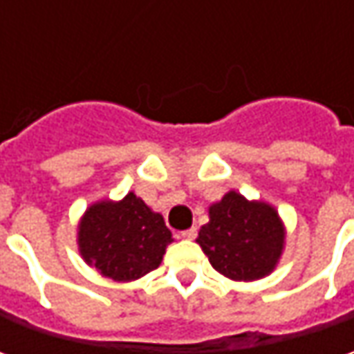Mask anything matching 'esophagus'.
Returning a JSON list of instances; mask_svg holds the SVG:
<instances>
[{
  "label": "esophagus",
  "instance_id": "esophagus-1",
  "mask_svg": "<svg viewBox=\"0 0 354 354\" xmlns=\"http://www.w3.org/2000/svg\"><path fill=\"white\" fill-rule=\"evenodd\" d=\"M181 236L187 238V240H193V238L197 236V228L193 226V228H189V230H183V232H181Z\"/></svg>",
  "mask_w": 354,
  "mask_h": 354
}]
</instances>
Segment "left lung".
<instances>
[{
	"label": "left lung",
	"instance_id": "8db88e82",
	"mask_svg": "<svg viewBox=\"0 0 354 354\" xmlns=\"http://www.w3.org/2000/svg\"><path fill=\"white\" fill-rule=\"evenodd\" d=\"M209 218L201 226L197 242L216 272L236 281L260 279L274 272L286 230L272 205L228 191L211 205Z\"/></svg>",
	"mask_w": 354,
	"mask_h": 354
}]
</instances>
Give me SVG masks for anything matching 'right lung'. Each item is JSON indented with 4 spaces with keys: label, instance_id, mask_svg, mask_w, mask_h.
Segmentation results:
<instances>
[{
    "label": "right lung",
    "instance_id": "add662e5",
    "mask_svg": "<svg viewBox=\"0 0 354 354\" xmlns=\"http://www.w3.org/2000/svg\"><path fill=\"white\" fill-rule=\"evenodd\" d=\"M171 242L163 216L133 193L118 203L90 205L78 225L80 256L114 281H131L156 270Z\"/></svg>",
    "mask_w": 354,
    "mask_h": 354
}]
</instances>
